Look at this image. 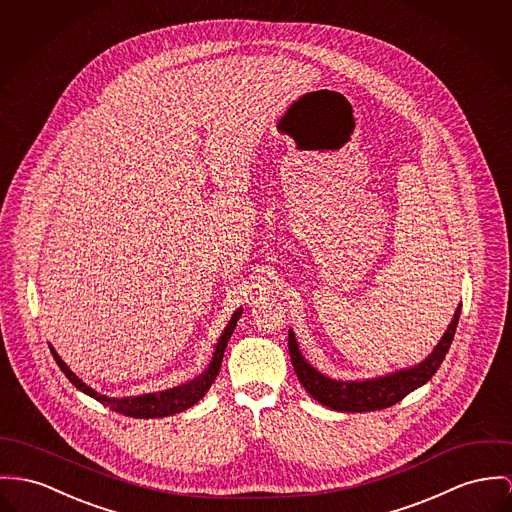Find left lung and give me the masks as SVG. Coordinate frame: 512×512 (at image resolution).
I'll use <instances>...</instances> for the list:
<instances>
[{
  "instance_id": "left-lung-1",
  "label": "left lung",
  "mask_w": 512,
  "mask_h": 512,
  "mask_svg": "<svg viewBox=\"0 0 512 512\" xmlns=\"http://www.w3.org/2000/svg\"><path fill=\"white\" fill-rule=\"evenodd\" d=\"M458 319H460V308L456 310L452 323L448 325V331L444 333V337L440 339L436 349L421 364H417L409 370H399L395 374H388L384 378H376V380L335 382V380L325 378L304 360L292 331H288V351H290V360H292V366H294V372H296L300 384L308 390V394L312 395L315 401H319L321 405H325L329 409L347 411V413L376 411V409L392 407L405 395L421 388L423 384H427L433 378L434 372L442 364L444 356L454 341Z\"/></svg>"
}]
</instances>
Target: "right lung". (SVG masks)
Returning <instances> with one entry per match:
<instances>
[{
	"mask_svg": "<svg viewBox=\"0 0 512 512\" xmlns=\"http://www.w3.org/2000/svg\"><path fill=\"white\" fill-rule=\"evenodd\" d=\"M241 315V310H237L234 317L230 319L228 327L224 329V333L220 335L216 347H214V354H212V360L208 364V368L195 378L193 382L189 384H183L179 388H173V390H165V392H159V394H146L138 395V397H107V395L97 394L95 390H91L89 386H85L78 376L62 362V358L56 354V351L50 347V353L54 356L56 364L60 366V370L66 374V378L81 390L83 394L91 395L93 399H97L99 403H103L105 407H111L113 411L122 413L126 417H134V419H156V417H169V415H175V413H181L189 407H193L195 403H198L204 394L208 392V388L212 386V382L216 380L218 372H220V366H222V356L226 351V345L236 329L237 319Z\"/></svg>",
	"mask_w": 512,
	"mask_h": 512,
	"instance_id": "obj_1",
	"label": "right lung"
}]
</instances>
